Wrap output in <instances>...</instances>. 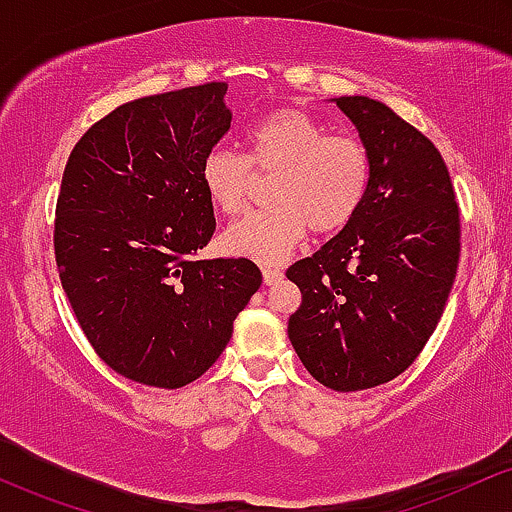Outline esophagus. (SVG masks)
<instances>
[{
  "label": "esophagus",
  "mask_w": 512,
  "mask_h": 512,
  "mask_svg": "<svg viewBox=\"0 0 512 512\" xmlns=\"http://www.w3.org/2000/svg\"><path fill=\"white\" fill-rule=\"evenodd\" d=\"M261 273H263V282H266V285H275V282L278 280H282V268H278V266H263L261 268Z\"/></svg>",
  "instance_id": "34e87169"
}]
</instances>
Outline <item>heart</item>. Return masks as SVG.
<instances>
[{
    "label": "heart",
    "mask_w": 512,
    "mask_h": 512,
    "mask_svg": "<svg viewBox=\"0 0 512 512\" xmlns=\"http://www.w3.org/2000/svg\"><path fill=\"white\" fill-rule=\"evenodd\" d=\"M246 158L225 146L201 160V184L220 213L246 206L256 172H273L268 203L227 227L222 244L234 256L280 261L306 230L333 234L364 206L371 186V153L350 131L326 134V126L297 107L268 112L246 129Z\"/></svg>",
    "instance_id": "obj_1"
}]
</instances>
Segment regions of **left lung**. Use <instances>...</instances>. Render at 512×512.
I'll list each match as a JSON object with an SVG mask.
<instances>
[{
	"instance_id": "left-lung-1",
	"label": "left lung",
	"mask_w": 512,
	"mask_h": 512,
	"mask_svg": "<svg viewBox=\"0 0 512 512\" xmlns=\"http://www.w3.org/2000/svg\"><path fill=\"white\" fill-rule=\"evenodd\" d=\"M371 153L364 206L314 256L287 268L302 292L287 335L311 376L352 393L393 381L431 338L460 261L446 162L383 102L335 98Z\"/></svg>"
}]
</instances>
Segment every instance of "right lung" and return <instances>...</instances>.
Listing matches in <instances>:
<instances>
[{"instance_id": "obj_1", "label": "right lung", "mask_w": 512, "mask_h": 512, "mask_svg": "<svg viewBox=\"0 0 512 512\" xmlns=\"http://www.w3.org/2000/svg\"><path fill=\"white\" fill-rule=\"evenodd\" d=\"M225 93L213 81L124 102L64 167L59 280L95 354L143 386L206 374L263 282L249 258H198L215 232L201 160L230 131Z\"/></svg>"}]
</instances>
